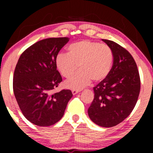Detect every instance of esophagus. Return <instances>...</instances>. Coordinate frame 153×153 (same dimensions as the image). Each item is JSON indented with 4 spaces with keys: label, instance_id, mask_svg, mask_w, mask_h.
I'll return each mask as SVG.
<instances>
[{
    "label": "esophagus",
    "instance_id": "34e87169",
    "mask_svg": "<svg viewBox=\"0 0 153 153\" xmlns=\"http://www.w3.org/2000/svg\"><path fill=\"white\" fill-rule=\"evenodd\" d=\"M78 92H79L78 90H75V89H73V90H72V93H73V95L77 94Z\"/></svg>",
    "mask_w": 153,
    "mask_h": 153
}]
</instances>
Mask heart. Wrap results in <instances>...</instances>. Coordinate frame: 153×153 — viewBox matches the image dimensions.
<instances>
[{"instance_id": "obj_1", "label": "heart", "mask_w": 153, "mask_h": 153, "mask_svg": "<svg viewBox=\"0 0 153 153\" xmlns=\"http://www.w3.org/2000/svg\"><path fill=\"white\" fill-rule=\"evenodd\" d=\"M68 53L59 52L55 58L57 70L65 78H70L78 70L81 71L68 79L65 85L72 89H81L91 80L99 82L109 75L113 66L114 54L105 44L82 40L68 47Z\"/></svg>"}]
</instances>
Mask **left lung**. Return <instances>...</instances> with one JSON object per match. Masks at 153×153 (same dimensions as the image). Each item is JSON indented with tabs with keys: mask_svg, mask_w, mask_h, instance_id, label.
<instances>
[{
	"mask_svg": "<svg viewBox=\"0 0 153 153\" xmlns=\"http://www.w3.org/2000/svg\"><path fill=\"white\" fill-rule=\"evenodd\" d=\"M114 54L108 77L94 87V99L88 110L93 122L103 127H114L134 109L140 91V78L134 58L124 47L102 39Z\"/></svg>",
	"mask_w": 153,
	"mask_h": 153,
	"instance_id": "1",
	"label": "left lung"
}]
</instances>
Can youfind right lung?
<instances>
[{
  "label": "right lung",
  "instance_id": "add662e5",
  "mask_svg": "<svg viewBox=\"0 0 153 153\" xmlns=\"http://www.w3.org/2000/svg\"><path fill=\"white\" fill-rule=\"evenodd\" d=\"M70 39L48 38L27 48L19 57L13 74V89L23 115L40 127L53 125L63 117L71 90L52 91L62 82L55 58Z\"/></svg>",
  "mask_w": 153,
  "mask_h": 153
}]
</instances>
